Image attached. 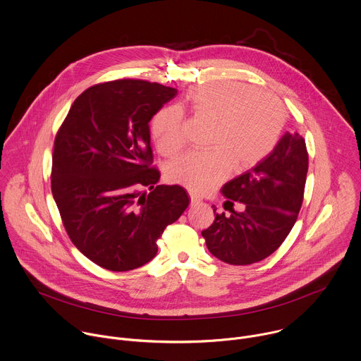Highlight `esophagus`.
<instances>
[{
  "mask_svg": "<svg viewBox=\"0 0 361 361\" xmlns=\"http://www.w3.org/2000/svg\"><path fill=\"white\" fill-rule=\"evenodd\" d=\"M200 202H201V198H200L197 194L190 192V204H191V205H197V204H200Z\"/></svg>",
  "mask_w": 361,
  "mask_h": 361,
  "instance_id": "esophagus-1",
  "label": "esophagus"
}]
</instances>
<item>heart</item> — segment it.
Here are the masks:
<instances>
[{"label": "heart", "mask_w": 361, "mask_h": 361, "mask_svg": "<svg viewBox=\"0 0 361 361\" xmlns=\"http://www.w3.org/2000/svg\"><path fill=\"white\" fill-rule=\"evenodd\" d=\"M192 113L215 122L209 152H190L169 167L171 181L194 192L211 191L224 181L232 166L241 171L272 153L286 126L282 100L261 89L233 80L197 85L187 93ZM153 136L164 156L177 154L185 143L184 116L178 107L160 110L153 120Z\"/></svg>", "instance_id": "1"}]
</instances>
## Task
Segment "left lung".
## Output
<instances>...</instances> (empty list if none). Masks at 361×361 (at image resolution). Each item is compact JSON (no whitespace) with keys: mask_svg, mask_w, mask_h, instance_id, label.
Returning <instances> with one entry per match:
<instances>
[{"mask_svg":"<svg viewBox=\"0 0 361 361\" xmlns=\"http://www.w3.org/2000/svg\"><path fill=\"white\" fill-rule=\"evenodd\" d=\"M309 156L305 139L286 132L269 156L228 181L222 194L243 211L218 214L201 233L208 251L229 265H251L268 258L286 239L300 211Z\"/></svg>","mask_w":361,"mask_h":361,"instance_id":"1","label":"left lung"}]
</instances>
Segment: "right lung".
I'll return each mask as SVG.
<instances>
[{
    "label": "right lung",
    "instance_id": "right-lung-1",
    "mask_svg": "<svg viewBox=\"0 0 361 361\" xmlns=\"http://www.w3.org/2000/svg\"><path fill=\"white\" fill-rule=\"evenodd\" d=\"M176 94L140 79L99 83L76 97L56 133L52 195L71 241L100 268L126 272L152 261L190 204L181 185H159L152 167L149 122Z\"/></svg>",
    "mask_w": 361,
    "mask_h": 361
}]
</instances>
